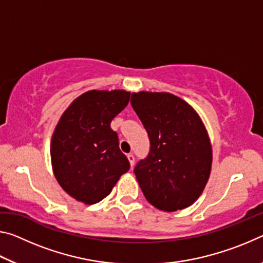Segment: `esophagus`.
<instances>
[{"instance_id": "1", "label": "esophagus", "mask_w": 263, "mask_h": 263, "mask_svg": "<svg viewBox=\"0 0 263 263\" xmlns=\"http://www.w3.org/2000/svg\"><path fill=\"white\" fill-rule=\"evenodd\" d=\"M127 159H128V161H130V164H131V167H132L133 164H135V155H133L132 153L127 154Z\"/></svg>"}]
</instances>
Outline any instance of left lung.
<instances>
[{"label":"left lung","instance_id":"8db88e82","mask_svg":"<svg viewBox=\"0 0 263 263\" xmlns=\"http://www.w3.org/2000/svg\"><path fill=\"white\" fill-rule=\"evenodd\" d=\"M131 104L148 133L147 158L135 168L147 201L173 212L194 204L209 181L212 147L196 110L171 92H132Z\"/></svg>","mask_w":263,"mask_h":263}]
</instances>
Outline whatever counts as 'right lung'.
Segmentation results:
<instances>
[{
    "label": "right lung",
    "mask_w": 263,
    "mask_h": 263,
    "mask_svg": "<svg viewBox=\"0 0 263 263\" xmlns=\"http://www.w3.org/2000/svg\"><path fill=\"white\" fill-rule=\"evenodd\" d=\"M130 91L89 90L64 111L51 139L58 183L70 197L95 204L108 196L130 169L110 123L130 101Z\"/></svg>",
    "instance_id": "obj_1"
}]
</instances>
